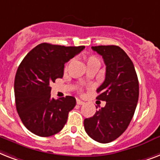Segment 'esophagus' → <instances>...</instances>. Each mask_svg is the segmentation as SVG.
<instances>
[{
    "instance_id": "obj_1",
    "label": "esophagus",
    "mask_w": 160,
    "mask_h": 160,
    "mask_svg": "<svg viewBox=\"0 0 160 160\" xmlns=\"http://www.w3.org/2000/svg\"><path fill=\"white\" fill-rule=\"evenodd\" d=\"M77 104H78V105H83L84 102H82V101H81V100H79V99H77Z\"/></svg>"
}]
</instances>
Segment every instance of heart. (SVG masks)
<instances>
[{"label":"heart","mask_w":160,"mask_h":160,"mask_svg":"<svg viewBox=\"0 0 160 160\" xmlns=\"http://www.w3.org/2000/svg\"><path fill=\"white\" fill-rule=\"evenodd\" d=\"M87 64H88V63H90V62H99L98 61V59L96 57H94V56H91V57H88V58H87Z\"/></svg>","instance_id":"obj_1"}]
</instances>
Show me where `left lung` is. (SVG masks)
<instances>
[{
  "label": "left lung",
  "mask_w": 160,
  "mask_h": 160,
  "mask_svg": "<svg viewBox=\"0 0 160 160\" xmlns=\"http://www.w3.org/2000/svg\"><path fill=\"white\" fill-rule=\"evenodd\" d=\"M92 48L102 56L107 66L105 81L97 89V99L107 102L92 117L84 120V128L92 139L106 144L117 139L128 127L139 99V82L132 61L119 46Z\"/></svg>",
  "instance_id": "1"
}]
</instances>
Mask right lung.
Wrapping results in <instances>:
<instances>
[{
  "label": "right lung",
  "mask_w": 160,
  "mask_h": 160,
  "mask_svg": "<svg viewBox=\"0 0 160 160\" xmlns=\"http://www.w3.org/2000/svg\"><path fill=\"white\" fill-rule=\"evenodd\" d=\"M84 48L43 43L29 51L20 62L14 85L15 106L24 126L34 135H55L67 122L76 99L71 96L51 98L50 84L62 78L65 62Z\"/></svg>",
  "instance_id": "1"
}]
</instances>
